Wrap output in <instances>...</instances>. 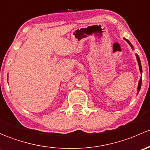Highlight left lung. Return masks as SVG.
Wrapping results in <instances>:
<instances>
[{"instance_id":"8db88e82","label":"left lung","mask_w":150,"mask_h":150,"mask_svg":"<svg viewBox=\"0 0 150 150\" xmlns=\"http://www.w3.org/2000/svg\"><path fill=\"white\" fill-rule=\"evenodd\" d=\"M125 40H126L127 42H128V44L130 45V46H131V48H134V47H133L132 45H131V43H130L129 40H127V39H125ZM136 56H137V61H138V64H139V70H140V72H141V73L142 74V64H141L140 59H139V56L137 55V54H136ZM142 78H140V80H139V82L138 89H137V91H138V93H139V91H140V89H141V86H142ZM138 93H137V94H138Z\"/></svg>"}]
</instances>
